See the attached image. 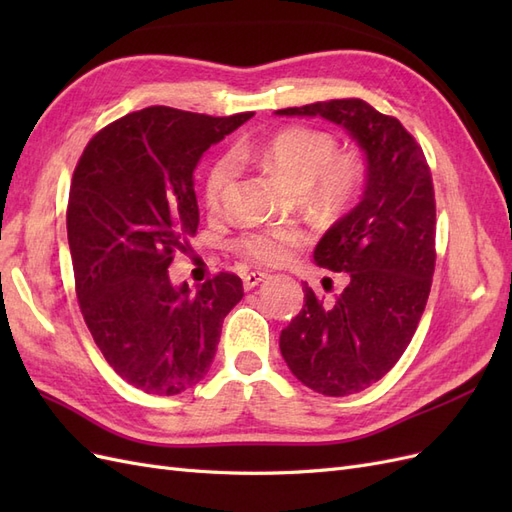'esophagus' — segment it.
I'll list each match as a JSON object with an SVG mask.
<instances>
[{
  "mask_svg": "<svg viewBox=\"0 0 512 512\" xmlns=\"http://www.w3.org/2000/svg\"><path fill=\"white\" fill-rule=\"evenodd\" d=\"M267 277H269V273H262V271L245 273V275H243V286H245V290H252V288H256L260 282H265Z\"/></svg>",
  "mask_w": 512,
  "mask_h": 512,
  "instance_id": "esophagus-1",
  "label": "esophagus"
}]
</instances>
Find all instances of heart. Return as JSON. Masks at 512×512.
<instances>
[{"instance_id": "heart-1", "label": "heart", "mask_w": 512, "mask_h": 512, "mask_svg": "<svg viewBox=\"0 0 512 512\" xmlns=\"http://www.w3.org/2000/svg\"><path fill=\"white\" fill-rule=\"evenodd\" d=\"M241 158H250V151L241 149ZM252 158L292 190L305 192L318 207H342L359 188V164L348 156H337L335 138L320 130H284L275 134L265 147L254 151ZM232 177L235 164L230 158H222L211 166L205 181L209 209L218 211L222 207ZM299 239V230L292 226L267 228L247 232L237 241V250L258 265H280L299 245Z\"/></svg>"}]
</instances>
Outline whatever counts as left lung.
<instances>
[{"label":"left lung","instance_id":"8db88e82","mask_svg":"<svg viewBox=\"0 0 512 512\" xmlns=\"http://www.w3.org/2000/svg\"><path fill=\"white\" fill-rule=\"evenodd\" d=\"M322 117L365 153L361 203L314 250L318 267L348 273L333 305L303 286L305 305L280 335V350L309 389L346 397L378 382L408 348L436 267V200L423 149L395 117L365 100H331L275 111Z\"/></svg>","mask_w":512,"mask_h":512}]
</instances>
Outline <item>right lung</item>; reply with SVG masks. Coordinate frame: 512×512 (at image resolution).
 <instances>
[{
    "label": "right lung",
    "mask_w": 512,
    "mask_h": 512,
    "mask_svg": "<svg viewBox=\"0 0 512 512\" xmlns=\"http://www.w3.org/2000/svg\"><path fill=\"white\" fill-rule=\"evenodd\" d=\"M252 117L149 106L100 130L74 168L68 243L87 329L106 363L149 395H179L207 376L241 277L170 282L175 252L198 228L194 170Z\"/></svg>",
    "instance_id": "1"
}]
</instances>
